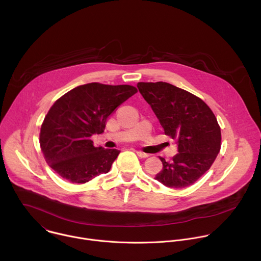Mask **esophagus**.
<instances>
[{
    "label": "esophagus",
    "instance_id": "34e87169",
    "mask_svg": "<svg viewBox=\"0 0 261 261\" xmlns=\"http://www.w3.org/2000/svg\"><path fill=\"white\" fill-rule=\"evenodd\" d=\"M136 154H137L140 158H147V157H148V154L143 153V152H141V151H136Z\"/></svg>",
    "mask_w": 261,
    "mask_h": 261
}]
</instances>
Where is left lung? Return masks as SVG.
Listing matches in <instances>:
<instances>
[{"mask_svg":"<svg viewBox=\"0 0 261 261\" xmlns=\"http://www.w3.org/2000/svg\"><path fill=\"white\" fill-rule=\"evenodd\" d=\"M165 135L175 139L178 153L170 162L159 157L163 168L155 179L169 188L194 184L214 163L221 147V130L212 109L195 95L168 83H138Z\"/></svg>","mask_w":261,"mask_h":261,"instance_id":"1","label":"left lung"}]
</instances>
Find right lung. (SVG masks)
Returning a JSON list of instances; mask_svg holds the SVG:
<instances>
[{
    "mask_svg": "<svg viewBox=\"0 0 261 261\" xmlns=\"http://www.w3.org/2000/svg\"><path fill=\"white\" fill-rule=\"evenodd\" d=\"M136 92L128 85L91 83L58 99L40 131L41 150L48 165L61 177L77 184L107 173L120 151L95 146L91 136L101 134L109 115Z\"/></svg>",
    "mask_w": 261,
    "mask_h": 261,
    "instance_id": "right-lung-1",
    "label": "right lung"
}]
</instances>
